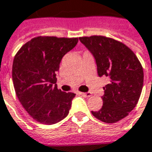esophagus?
Listing matches in <instances>:
<instances>
[{"label":"esophagus","instance_id":"obj_1","mask_svg":"<svg viewBox=\"0 0 152 152\" xmlns=\"http://www.w3.org/2000/svg\"><path fill=\"white\" fill-rule=\"evenodd\" d=\"M80 94H82L83 96H84V97H90L92 95V94L89 93V92H88V93H80Z\"/></svg>","mask_w":152,"mask_h":152}]
</instances>
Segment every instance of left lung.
<instances>
[{
  "label": "left lung",
  "instance_id": "left-lung-1",
  "mask_svg": "<svg viewBox=\"0 0 152 152\" xmlns=\"http://www.w3.org/2000/svg\"><path fill=\"white\" fill-rule=\"evenodd\" d=\"M80 41L93 54L99 76H107L102 107L92 111L105 123L126 117L137 105L144 83L142 65L134 52L120 41L104 36L81 37Z\"/></svg>",
  "mask_w": 152,
  "mask_h": 152
}]
</instances>
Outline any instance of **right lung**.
<instances>
[{
	"instance_id": "add662e5",
	"label": "right lung",
	"mask_w": 152,
	"mask_h": 152,
	"mask_svg": "<svg viewBox=\"0 0 152 152\" xmlns=\"http://www.w3.org/2000/svg\"><path fill=\"white\" fill-rule=\"evenodd\" d=\"M77 38L39 36L16 53L12 76L16 95L26 111L39 123L52 125L69 113L76 94L58 89L56 74L63 57Z\"/></svg>"
}]
</instances>
